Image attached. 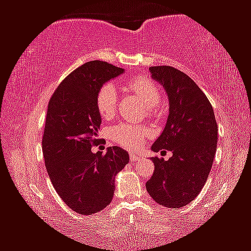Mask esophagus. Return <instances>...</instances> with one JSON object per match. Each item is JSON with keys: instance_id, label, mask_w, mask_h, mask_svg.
Masks as SVG:
<instances>
[{"instance_id": "1", "label": "esophagus", "mask_w": 251, "mask_h": 251, "mask_svg": "<svg viewBox=\"0 0 251 251\" xmlns=\"http://www.w3.org/2000/svg\"><path fill=\"white\" fill-rule=\"evenodd\" d=\"M130 161L132 162H136V161H140L141 160V156H138L136 154H130Z\"/></svg>"}]
</instances>
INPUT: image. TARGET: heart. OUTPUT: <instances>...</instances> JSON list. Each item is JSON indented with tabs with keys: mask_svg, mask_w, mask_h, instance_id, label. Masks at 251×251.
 <instances>
[{
	"mask_svg": "<svg viewBox=\"0 0 251 251\" xmlns=\"http://www.w3.org/2000/svg\"><path fill=\"white\" fill-rule=\"evenodd\" d=\"M129 89L136 96L143 100L149 107V113L155 115L158 113V104L161 100V92L156 84L145 77H136L128 83ZM117 89L114 84L106 83L102 85L97 95V108L100 116L104 119H109L114 116L117 108ZM151 135V130L148 127L134 126L128 123L113 126L109 129L111 140L121 147L128 150H136Z\"/></svg>",
	"mask_w": 251,
	"mask_h": 251,
	"instance_id": "b5f03b06",
	"label": "heart"
}]
</instances>
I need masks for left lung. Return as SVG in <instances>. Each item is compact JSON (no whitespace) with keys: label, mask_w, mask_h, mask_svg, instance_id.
Instances as JSON below:
<instances>
[{"label":"left lung","mask_w":251,"mask_h":251,"mask_svg":"<svg viewBox=\"0 0 251 251\" xmlns=\"http://www.w3.org/2000/svg\"><path fill=\"white\" fill-rule=\"evenodd\" d=\"M151 76L166 90L169 116L152 151L173 152L169 160L151 158L154 173L147 190L164 207L189 204L203 188L218 143V124L207 97L187 74L171 66H151Z\"/></svg>","instance_id":"1"}]
</instances>
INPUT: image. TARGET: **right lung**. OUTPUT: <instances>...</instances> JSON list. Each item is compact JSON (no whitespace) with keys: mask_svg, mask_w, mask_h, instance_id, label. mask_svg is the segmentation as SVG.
Segmentation results:
<instances>
[{"mask_svg":"<svg viewBox=\"0 0 251 251\" xmlns=\"http://www.w3.org/2000/svg\"><path fill=\"white\" fill-rule=\"evenodd\" d=\"M124 69L101 61L77 67L51 96L43 136L48 176L59 197L82 215L98 213L110 204L115 176L129 162L124 149L110 147L106 154L93 153L99 143L101 116L97 95L106 82Z\"/></svg>","mask_w":251,"mask_h":251,"instance_id":"add662e5","label":"right lung"}]
</instances>
